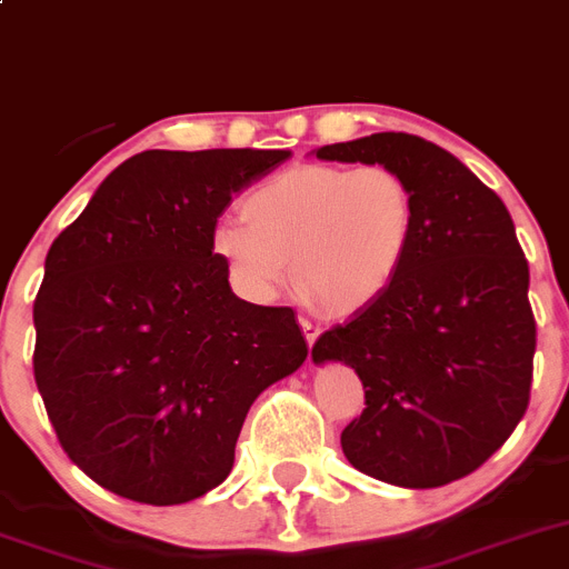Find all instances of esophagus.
I'll list each match as a JSON object with an SVG mask.
<instances>
[{
	"mask_svg": "<svg viewBox=\"0 0 569 569\" xmlns=\"http://www.w3.org/2000/svg\"><path fill=\"white\" fill-rule=\"evenodd\" d=\"M300 328H302V333H306V341H308V347H313V341L319 339V325H313L311 319L300 317Z\"/></svg>",
	"mask_w": 569,
	"mask_h": 569,
	"instance_id": "34e87169",
	"label": "esophagus"
}]
</instances>
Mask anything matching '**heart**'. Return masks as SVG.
<instances>
[{
  "instance_id": "heart-1",
  "label": "heart",
  "mask_w": 569,
  "mask_h": 569,
  "mask_svg": "<svg viewBox=\"0 0 569 569\" xmlns=\"http://www.w3.org/2000/svg\"><path fill=\"white\" fill-rule=\"evenodd\" d=\"M241 222L213 233V256L244 295L267 300L295 272L322 308L350 313L378 300L406 263L417 224L411 183L386 163H306L258 183Z\"/></svg>"
}]
</instances>
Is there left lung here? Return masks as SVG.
I'll use <instances>...</instances> for the list:
<instances>
[{
  "mask_svg": "<svg viewBox=\"0 0 569 569\" xmlns=\"http://www.w3.org/2000/svg\"><path fill=\"white\" fill-rule=\"evenodd\" d=\"M317 158L386 163L417 197L395 283L311 350L363 383L367 408L341 431V450L395 487L459 481L511 437L531 397L537 322L515 222L459 158L419 136L375 132Z\"/></svg>",
  "mask_w": 569,
  "mask_h": 569,
  "instance_id": "obj_1",
  "label": "left lung"
}]
</instances>
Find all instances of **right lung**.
<instances>
[{
  "instance_id": "obj_1",
  "label": "right lung",
  "mask_w": 569,
  "mask_h": 569,
  "mask_svg": "<svg viewBox=\"0 0 569 569\" xmlns=\"http://www.w3.org/2000/svg\"><path fill=\"white\" fill-rule=\"evenodd\" d=\"M286 150H147L52 241L32 372L60 448L91 481L174 506L233 470L252 400L308 356L295 311L239 300L213 256L233 194Z\"/></svg>"
}]
</instances>
